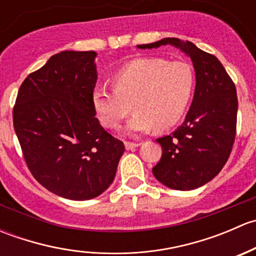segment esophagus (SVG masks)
<instances>
[{"label":"esophagus","mask_w":256,"mask_h":256,"mask_svg":"<svg viewBox=\"0 0 256 256\" xmlns=\"http://www.w3.org/2000/svg\"><path fill=\"white\" fill-rule=\"evenodd\" d=\"M138 146H140V144H138V142H125L126 150H134Z\"/></svg>","instance_id":"esophagus-1"}]
</instances>
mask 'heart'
Listing matches in <instances>:
<instances>
[{"label":"heart","mask_w":256,"mask_h":256,"mask_svg":"<svg viewBox=\"0 0 256 256\" xmlns=\"http://www.w3.org/2000/svg\"><path fill=\"white\" fill-rule=\"evenodd\" d=\"M114 90L96 86L92 102L104 128L118 130L124 118L135 114L128 124L130 134L151 128L167 130L183 118L194 90L193 68L186 62L164 58H138L121 66L112 78Z\"/></svg>","instance_id":"heart-1"}]
</instances>
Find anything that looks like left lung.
Wrapping results in <instances>:
<instances>
[{"label": "left lung", "mask_w": 256, "mask_h": 256, "mask_svg": "<svg viewBox=\"0 0 256 256\" xmlns=\"http://www.w3.org/2000/svg\"><path fill=\"white\" fill-rule=\"evenodd\" d=\"M167 44L190 58L196 89L182 125L156 140L162 146V157L152 174L171 190H190L213 180L228 161L236 138L238 98L233 80L218 58L190 40L164 38L138 48Z\"/></svg>", "instance_id": "left-lung-1"}]
</instances>
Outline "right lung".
Returning <instances> with one entry per match:
<instances>
[{
  "label": "right lung",
  "mask_w": 256,
  "mask_h": 256,
  "mask_svg": "<svg viewBox=\"0 0 256 256\" xmlns=\"http://www.w3.org/2000/svg\"><path fill=\"white\" fill-rule=\"evenodd\" d=\"M94 50H63L18 90L14 126L33 177L59 197L88 200L109 188L125 151L95 118Z\"/></svg>",
  "instance_id": "add662e5"
}]
</instances>
